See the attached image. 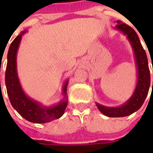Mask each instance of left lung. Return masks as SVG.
Here are the masks:
<instances>
[{"label": "left lung", "mask_w": 153, "mask_h": 153, "mask_svg": "<svg viewBox=\"0 0 153 153\" xmlns=\"http://www.w3.org/2000/svg\"><path fill=\"white\" fill-rule=\"evenodd\" d=\"M117 25H116V29L121 30L125 36H127V38L128 39L130 44L132 46L133 50L134 53L136 67H137L138 79H137L136 88L134 91L133 95L123 105L118 107H107L96 103L98 109L103 114L110 117H126L138 111L143 105L145 100L147 96L151 82L150 71L148 67L147 57L142 45L140 43L138 35L131 27L128 26L126 24L122 23L119 20L117 21Z\"/></svg>", "instance_id": "8db88e82"}]
</instances>
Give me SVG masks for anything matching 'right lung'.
<instances>
[{"label": "right lung", "instance_id": "obj_1", "mask_svg": "<svg viewBox=\"0 0 153 153\" xmlns=\"http://www.w3.org/2000/svg\"><path fill=\"white\" fill-rule=\"evenodd\" d=\"M26 32L24 30L13 41L9 47L7 53V64L5 75V82L7 91L8 94L10 102L13 107L25 118L27 121L36 123H44L53 120L58 119L64 114L65 110L67 106V90L68 81L65 82L63 87V94L64 100H62L59 104L53 106L46 107L42 106L40 103L33 100L29 98L21 88L20 82L17 73V51L20 43L22 36Z\"/></svg>", "mask_w": 153, "mask_h": 153}]
</instances>
